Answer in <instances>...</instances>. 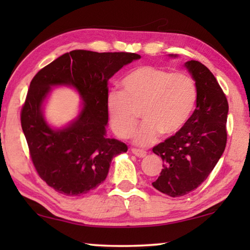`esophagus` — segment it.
I'll list each match as a JSON object with an SVG mask.
<instances>
[{
  "instance_id": "34e87169",
  "label": "esophagus",
  "mask_w": 250,
  "mask_h": 250,
  "mask_svg": "<svg viewBox=\"0 0 250 250\" xmlns=\"http://www.w3.org/2000/svg\"><path fill=\"white\" fill-rule=\"evenodd\" d=\"M131 151H132V153H133L135 156H138V158H145V156H146V152L143 151V150L132 149Z\"/></svg>"
}]
</instances>
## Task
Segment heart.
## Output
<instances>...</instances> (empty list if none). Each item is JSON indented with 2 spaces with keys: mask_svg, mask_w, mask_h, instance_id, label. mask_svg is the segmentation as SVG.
<instances>
[{
  "mask_svg": "<svg viewBox=\"0 0 250 250\" xmlns=\"http://www.w3.org/2000/svg\"><path fill=\"white\" fill-rule=\"evenodd\" d=\"M121 84L124 90H111L105 98L110 125L118 137H131L140 110L143 124L134 135L137 146L152 145L160 133L164 137L177 133L195 107V82L182 71L141 66L130 71Z\"/></svg>",
  "mask_w": 250,
  "mask_h": 250,
  "instance_id": "1",
  "label": "heart"
}]
</instances>
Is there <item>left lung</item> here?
Returning a JSON list of instances; mask_svg holds the SVG:
<instances>
[{
  "mask_svg": "<svg viewBox=\"0 0 250 250\" xmlns=\"http://www.w3.org/2000/svg\"><path fill=\"white\" fill-rule=\"evenodd\" d=\"M184 66L195 80L196 109L179 132L153 147L164 164L152 185L171 197L186 195L200 186L221 159L227 141L228 103L216 78L197 61Z\"/></svg>",
  "mask_w": 250,
  "mask_h": 250,
  "instance_id": "8db88e82",
  "label": "left lung"
}]
</instances>
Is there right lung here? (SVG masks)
<instances>
[{
  "instance_id": "obj_1",
  "label": "right lung",
  "mask_w": 250,
  "mask_h": 250,
  "mask_svg": "<svg viewBox=\"0 0 250 250\" xmlns=\"http://www.w3.org/2000/svg\"><path fill=\"white\" fill-rule=\"evenodd\" d=\"M141 56L134 53L71 50L45 66L32 79L21 124L39 175L55 191L79 196L105 180L113 156L125 143L107 138L108 80ZM71 86L83 104L79 116L62 128L44 119L43 104L54 86Z\"/></svg>"
}]
</instances>
